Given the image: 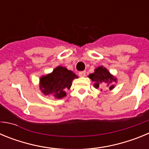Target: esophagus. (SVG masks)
<instances>
[{"mask_svg": "<svg viewBox=\"0 0 149 149\" xmlns=\"http://www.w3.org/2000/svg\"><path fill=\"white\" fill-rule=\"evenodd\" d=\"M79 76H80V77H85V76H86V72L84 71V72H79Z\"/></svg>", "mask_w": 149, "mask_h": 149, "instance_id": "obj_1", "label": "esophagus"}]
</instances>
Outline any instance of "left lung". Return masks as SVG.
I'll list each match as a JSON object with an SVG mask.
<instances>
[{
	"label": "left lung",
	"mask_w": 149,
	"mask_h": 149,
	"mask_svg": "<svg viewBox=\"0 0 149 149\" xmlns=\"http://www.w3.org/2000/svg\"><path fill=\"white\" fill-rule=\"evenodd\" d=\"M88 77L94 82L93 86L95 89L101 87L103 84H107V86H108L109 89L112 90L115 88V83H117V78L113 75L107 68L103 65L98 67L95 69L94 72L88 75ZM102 90V89H101Z\"/></svg>",
	"instance_id": "obj_1"
}]
</instances>
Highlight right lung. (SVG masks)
<instances>
[{
  "label": "right lung",
  "mask_w": 149,
  "mask_h": 149,
  "mask_svg": "<svg viewBox=\"0 0 149 149\" xmlns=\"http://www.w3.org/2000/svg\"><path fill=\"white\" fill-rule=\"evenodd\" d=\"M78 78L72 71L58 65L53 72L39 79V89L45 95L61 99L67 95L66 90L72 86V81Z\"/></svg>",
  "instance_id": "obj_1"
}]
</instances>
